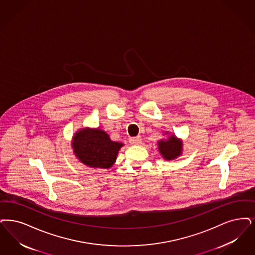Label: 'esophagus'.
Returning a JSON list of instances; mask_svg holds the SVG:
<instances>
[{"label": "esophagus", "instance_id": "1", "mask_svg": "<svg viewBox=\"0 0 255 255\" xmlns=\"http://www.w3.org/2000/svg\"><path fill=\"white\" fill-rule=\"evenodd\" d=\"M130 143L132 145H139L141 144V138L139 136H134V137H131L130 138Z\"/></svg>", "mask_w": 255, "mask_h": 255}]
</instances>
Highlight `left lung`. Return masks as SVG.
I'll use <instances>...</instances> for the list:
<instances>
[{
  "instance_id": "1",
  "label": "left lung",
  "mask_w": 255,
  "mask_h": 255,
  "mask_svg": "<svg viewBox=\"0 0 255 255\" xmlns=\"http://www.w3.org/2000/svg\"><path fill=\"white\" fill-rule=\"evenodd\" d=\"M157 145L159 153L166 160L175 159L182 153V142L174 134L169 135L167 139L159 140Z\"/></svg>"
}]
</instances>
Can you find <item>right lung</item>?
Wrapping results in <instances>:
<instances>
[{
  "label": "right lung",
  "mask_w": 255,
  "mask_h": 255,
  "mask_svg": "<svg viewBox=\"0 0 255 255\" xmlns=\"http://www.w3.org/2000/svg\"><path fill=\"white\" fill-rule=\"evenodd\" d=\"M122 142L112 141L107 132L101 129L84 128L73 136L72 148L82 163L92 168L108 169L117 159Z\"/></svg>",
  "instance_id": "add662e5"
}]
</instances>
